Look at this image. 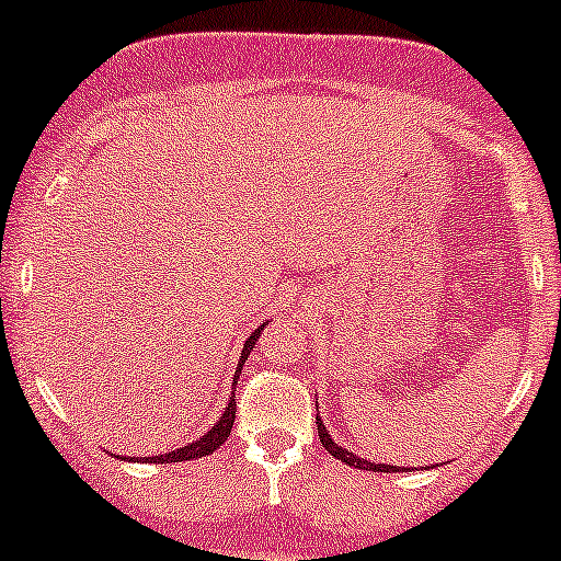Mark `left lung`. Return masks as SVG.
I'll return each mask as SVG.
<instances>
[{
  "label": "left lung",
  "instance_id": "8db88e82",
  "mask_svg": "<svg viewBox=\"0 0 561 561\" xmlns=\"http://www.w3.org/2000/svg\"><path fill=\"white\" fill-rule=\"evenodd\" d=\"M317 434H320L322 448H325L328 454H331L333 458H342V461H344V463H350V467L369 469V472H404V467L396 469V467H390V463H375V461H366V458H360V456L350 454L347 448H342V445H339V443H333L331 432H328V426H325V423H322L320 412H317Z\"/></svg>",
  "mask_w": 561,
  "mask_h": 561
}]
</instances>
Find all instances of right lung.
<instances>
[{
    "label": "right lung",
    "mask_w": 561,
    "mask_h": 561,
    "mask_svg": "<svg viewBox=\"0 0 561 561\" xmlns=\"http://www.w3.org/2000/svg\"><path fill=\"white\" fill-rule=\"evenodd\" d=\"M268 325V322H263V325L254 328L252 333H249V339L244 342V347H241V355H239V364H236V375H233V388L239 386V377H241V369H244L249 353H252L254 342L260 339V333H263V328ZM233 421H236V393H230L228 404H225L222 415H219V421L214 423L211 428H208L203 437L192 439V443L181 445V448L175 450H168V454H160V456H144V461H151V463H173V461H190V458H201V456H208L214 454V450L219 448V445L225 443V439L230 437V428H233ZM116 456V454H113ZM118 458V456H116Z\"/></svg>",
    "instance_id": "1"
}]
</instances>
